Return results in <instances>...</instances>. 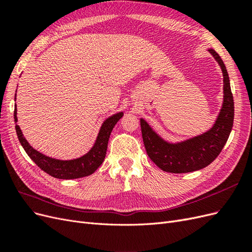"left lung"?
<instances>
[{"instance_id": "1", "label": "left lung", "mask_w": 252, "mask_h": 252, "mask_svg": "<svg viewBox=\"0 0 252 252\" xmlns=\"http://www.w3.org/2000/svg\"><path fill=\"white\" fill-rule=\"evenodd\" d=\"M223 72L224 98L215 124L202 134L185 141L170 143L158 135L144 119L141 129L148 157L163 171L186 173L205 168L222 151L233 126L234 103L230 82L223 60L213 49H208Z\"/></svg>"}]
</instances>
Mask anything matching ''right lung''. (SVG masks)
<instances>
[{
  "mask_svg": "<svg viewBox=\"0 0 252 252\" xmlns=\"http://www.w3.org/2000/svg\"><path fill=\"white\" fill-rule=\"evenodd\" d=\"M17 95V94H16ZM16 100V96H14ZM123 111L112 114L106 119L97 133L96 140L91 149L84 156L73 159H58L41 154L35 150L23 135V132L19 125H17V105H14V122H16V130L21 145L26 151L28 157L40 167V168L57 179L71 180L79 179L93 174L103 163L106 151H107L108 140L113 127L116 126L118 121L123 117Z\"/></svg>",
  "mask_w": 252,
  "mask_h": 252,
  "instance_id": "obj_1",
  "label": "right lung"
}]
</instances>
